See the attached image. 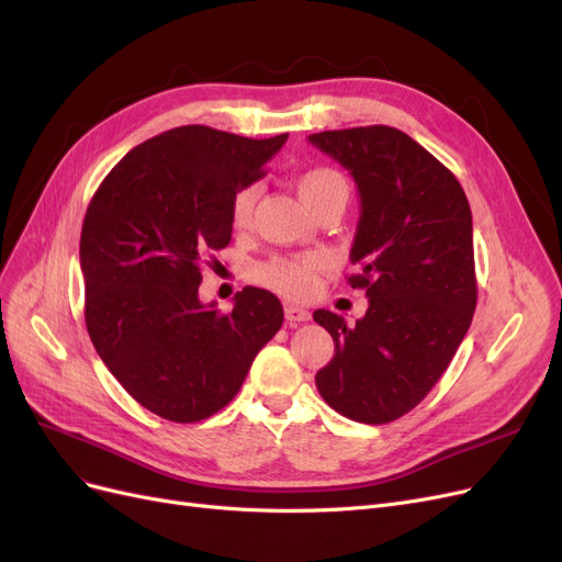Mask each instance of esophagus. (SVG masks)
<instances>
[{"instance_id":"34e87169","label":"esophagus","mask_w":562,"mask_h":562,"mask_svg":"<svg viewBox=\"0 0 562 562\" xmlns=\"http://www.w3.org/2000/svg\"><path fill=\"white\" fill-rule=\"evenodd\" d=\"M285 318L291 321V323H302V321H310L312 314H310V310L297 307V304H288V307H285Z\"/></svg>"}]
</instances>
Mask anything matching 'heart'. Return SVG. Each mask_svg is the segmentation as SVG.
I'll return each instance as SVG.
<instances>
[{
    "label": "heart",
    "instance_id": "heart-1",
    "mask_svg": "<svg viewBox=\"0 0 562 562\" xmlns=\"http://www.w3.org/2000/svg\"><path fill=\"white\" fill-rule=\"evenodd\" d=\"M300 199L307 203L312 211H318L326 203H342L347 206L349 199V182L347 178L335 171L330 166H314L310 171H304L295 180ZM258 201V187L248 184L244 190L236 192L232 201V225L236 229L248 227L252 217V206ZM328 267V258L321 252H307V255H291V258H269L267 262H260L252 267V279L271 288L285 297H310L316 288L318 274Z\"/></svg>",
    "mask_w": 562,
    "mask_h": 562
}]
</instances>
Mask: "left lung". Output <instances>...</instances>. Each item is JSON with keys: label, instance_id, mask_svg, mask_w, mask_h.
Wrapping results in <instances>:
<instances>
[{"label": "left lung", "instance_id": "8db88e82", "mask_svg": "<svg viewBox=\"0 0 562 562\" xmlns=\"http://www.w3.org/2000/svg\"><path fill=\"white\" fill-rule=\"evenodd\" d=\"M310 143L359 187L349 258L361 271L349 283L368 295L356 326L314 312L335 342L316 389L349 419L394 422L429 394L471 326L479 288L469 201L448 168L398 128L323 131Z\"/></svg>", "mask_w": 562, "mask_h": 562}]
</instances>
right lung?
I'll return each mask as SVG.
<instances>
[{
    "instance_id": "right-lung-1",
    "label": "right lung",
    "mask_w": 562,
    "mask_h": 562,
    "mask_svg": "<svg viewBox=\"0 0 562 562\" xmlns=\"http://www.w3.org/2000/svg\"><path fill=\"white\" fill-rule=\"evenodd\" d=\"M285 140L178 126L133 147L93 194L79 241L87 330L149 413L190 424L223 411L279 333L269 291L248 285L223 314L201 304L199 283L206 252L232 239L236 192Z\"/></svg>"
}]
</instances>
